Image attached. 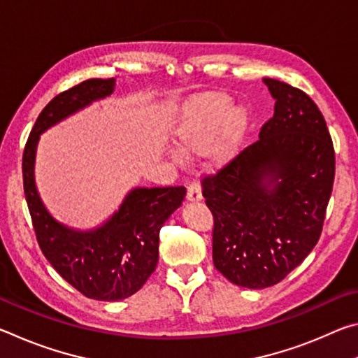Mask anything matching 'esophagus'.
<instances>
[{
  "mask_svg": "<svg viewBox=\"0 0 358 358\" xmlns=\"http://www.w3.org/2000/svg\"><path fill=\"white\" fill-rule=\"evenodd\" d=\"M186 199L189 202H197L202 199V189H201V186H199V183H196V181H191V183L187 185Z\"/></svg>",
  "mask_w": 358,
  "mask_h": 358,
  "instance_id": "34e87169",
  "label": "esophagus"
}]
</instances>
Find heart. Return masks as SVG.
Instances as JSON below:
<instances>
[{
  "mask_svg": "<svg viewBox=\"0 0 358 358\" xmlns=\"http://www.w3.org/2000/svg\"><path fill=\"white\" fill-rule=\"evenodd\" d=\"M250 115L243 107H234V99L226 93H207L183 107L172 137L176 151L173 162L181 156L202 155L207 151L210 167L220 169L235 159L245 141Z\"/></svg>",
  "mask_w": 358,
  "mask_h": 358,
  "instance_id": "1",
  "label": "heart"
}]
</instances>
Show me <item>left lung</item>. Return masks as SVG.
<instances>
[{
  "label": "left lung",
  "mask_w": 358,
  "mask_h": 358,
  "mask_svg": "<svg viewBox=\"0 0 358 358\" xmlns=\"http://www.w3.org/2000/svg\"><path fill=\"white\" fill-rule=\"evenodd\" d=\"M264 83L276 101L273 118L202 181L216 270L248 289L275 286L313 251L335 180V150L314 101L275 78Z\"/></svg>",
  "instance_id": "1"
}]
</instances>
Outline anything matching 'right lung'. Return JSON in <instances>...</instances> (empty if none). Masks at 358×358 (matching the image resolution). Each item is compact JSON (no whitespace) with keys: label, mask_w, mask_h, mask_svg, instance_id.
<instances>
[{"label":"right lung","mask_w":358,"mask_h":358,"mask_svg":"<svg viewBox=\"0 0 358 358\" xmlns=\"http://www.w3.org/2000/svg\"><path fill=\"white\" fill-rule=\"evenodd\" d=\"M113 90L115 78H90L55 96L36 120L22 162L23 189L42 254L72 287L101 301L128 299L147 282L159 257V230L186 196L185 186L134 187L106 222L88 230L72 229L48 213L34 181L41 134Z\"/></svg>","instance_id":"add662e5"}]
</instances>
